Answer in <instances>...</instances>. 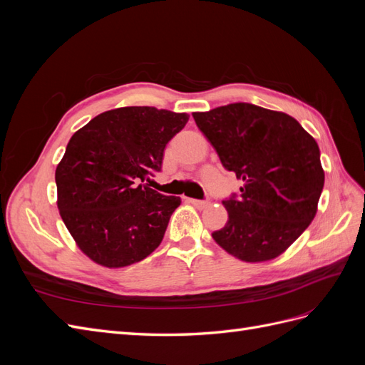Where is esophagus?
Segmentation results:
<instances>
[{
    "mask_svg": "<svg viewBox=\"0 0 365 365\" xmlns=\"http://www.w3.org/2000/svg\"><path fill=\"white\" fill-rule=\"evenodd\" d=\"M189 202L190 204H193L195 207H197V208H205V207H208V201H202V200H193V197H190L189 200Z\"/></svg>",
    "mask_w": 365,
    "mask_h": 365,
    "instance_id": "esophagus-1",
    "label": "esophagus"
}]
</instances>
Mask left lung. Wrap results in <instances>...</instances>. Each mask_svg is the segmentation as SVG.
I'll list each match as a JSON object with an SVG mask.
<instances>
[{"label": "left lung", "instance_id": "1", "mask_svg": "<svg viewBox=\"0 0 365 365\" xmlns=\"http://www.w3.org/2000/svg\"><path fill=\"white\" fill-rule=\"evenodd\" d=\"M193 118L242 181L240 192L222 201L228 222L213 239L245 262L280 256L317 213L324 185L317 141L291 115L245 102Z\"/></svg>", "mask_w": 365, "mask_h": 365}]
</instances>
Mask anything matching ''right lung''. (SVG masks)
<instances>
[{
    "label": "right lung",
    "instance_id": "obj_1",
    "mask_svg": "<svg viewBox=\"0 0 365 365\" xmlns=\"http://www.w3.org/2000/svg\"><path fill=\"white\" fill-rule=\"evenodd\" d=\"M189 115L126 106L94 117L68 141L56 168L58 208L79 248L121 268L148 257L164 237L178 196L150 189L164 149Z\"/></svg>",
    "mask_w": 365,
    "mask_h": 365
}]
</instances>
